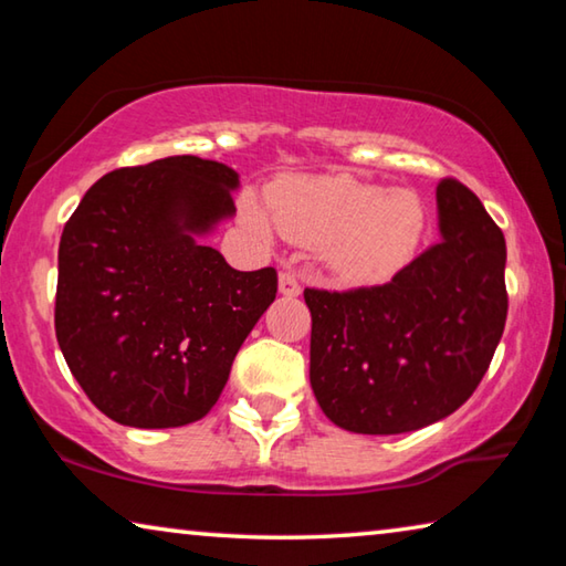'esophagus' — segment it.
I'll use <instances>...</instances> for the list:
<instances>
[{"instance_id": "esophagus-1", "label": "esophagus", "mask_w": 566, "mask_h": 566, "mask_svg": "<svg viewBox=\"0 0 566 566\" xmlns=\"http://www.w3.org/2000/svg\"><path fill=\"white\" fill-rule=\"evenodd\" d=\"M280 294L282 296H300L302 294V286H300V282H296L294 274H290V272L280 274Z\"/></svg>"}]
</instances>
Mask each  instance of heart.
Instances as JSON below:
<instances>
[{
	"label": "heart",
	"mask_w": 566,
	"mask_h": 566,
	"mask_svg": "<svg viewBox=\"0 0 566 566\" xmlns=\"http://www.w3.org/2000/svg\"><path fill=\"white\" fill-rule=\"evenodd\" d=\"M264 209L247 199L244 224L270 242L274 227L296 244L322 247L324 262L347 282H371L415 252L424 207L411 189H381L349 175L294 177L266 195ZM275 224L272 226L271 222Z\"/></svg>",
	"instance_id": "obj_1"
}]
</instances>
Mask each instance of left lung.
Masks as SVG:
<instances>
[{"instance_id": "8db88e82", "label": "left lung", "mask_w": 566, "mask_h": 566, "mask_svg": "<svg viewBox=\"0 0 566 566\" xmlns=\"http://www.w3.org/2000/svg\"><path fill=\"white\" fill-rule=\"evenodd\" d=\"M439 242L381 286L304 290L310 381L334 424L405 434L444 419L490 369L506 322L502 229L462 181L437 187Z\"/></svg>"}]
</instances>
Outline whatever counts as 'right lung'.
<instances>
[{
  "mask_svg": "<svg viewBox=\"0 0 566 566\" xmlns=\"http://www.w3.org/2000/svg\"><path fill=\"white\" fill-rule=\"evenodd\" d=\"M234 189L222 161L167 157L104 175L64 224L56 342L92 405L124 427L202 419L274 302L272 266L237 272L202 242L234 217Z\"/></svg>",
  "mask_w": 566,
  "mask_h": 566,
  "instance_id": "obj_1",
  "label": "right lung"
}]
</instances>
